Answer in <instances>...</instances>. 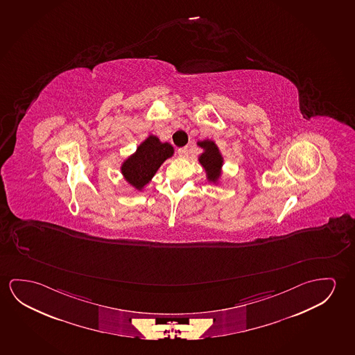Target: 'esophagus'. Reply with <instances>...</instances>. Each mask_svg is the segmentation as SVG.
<instances>
[{"mask_svg": "<svg viewBox=\"0 0 355 355\" xmlns=\"http://www.w3.org/2000/svg\"><path fill=\"white\" fill-rule=\"evenodd\" d=\"M178 155H180V157H186L187 155H188V148H178Z\"/></svg>", "mask_w": 355, "mask_h": 355, "instance_id": "34e87169", "label": "esophagus"}]
</instances>
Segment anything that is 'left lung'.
<instances>
[{"label":"left lung","mask_w":355,"mask_h":355,"mask_svg":"<svg viewBox=\"0 0 355 355\" xmlns=\"http://www.w3.org/2000/svg\"><path fill=\"white\" fill-rule=\"evenodd\" d=\"M197 145L202 148V153L198 156V161L202 166L209 183L218 186L223 178V166L224 156L214 140H199Z\"/></svg>","instance_id":"obj_1"}]
</instances>
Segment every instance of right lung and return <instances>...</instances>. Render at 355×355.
Instances as JSON below:
<instances>
[{
  "mask_svg": "<svg viewBox=\"0 0 355 355\" xmlns=\"http://www.w3.org/2000/svg\"><path fill=\"white\" fill-rule=\"evenodd\" d=\"M175 148L169 142H162L156 135H148L140 142L135 153L120 164V172L129 186L137 191H144L153 180L161 164L172 157Z\"/></svg>",
  "mask_w": 355,
  "mask_h": 355,
  "instance_id": "1",
  "label": "right lung"
}]
</instances>
